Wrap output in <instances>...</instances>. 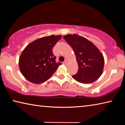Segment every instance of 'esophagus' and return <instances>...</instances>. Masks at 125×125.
<instances>
[{
	"label": "esophagus",
	"mask_w": 125,
	"mask_h": 125,
	"mask_svg": "<svg viewBox=\"0 0 125 125\" xmlns=\"http://www.w3.org/2000/svg\"><path fill=\"white\" fill-rule=\"evenodd\" d=\"M64 63L65 64H69V61H68V60H67V59H65V60Z\"/></svg>",
	"instance_id": "1"
}]
</instances>
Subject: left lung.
Masks as SVG:
<instances>
[{
	"label": "left lung",
	"mask_w": 125,
	"mask_h": 125,
	"mask_svg": "<svg viewBox=\"0 0 125 125\" xmlns=\"http://www.w3.org/2000/svg\"><path fill=\"white\" fill-rule=\"evenodd\" d=\"M63 38L73 48L78 62V72L72 75L73 79L83 84L92 83L98 79L105 64L99 48L87 39L75 33L64 35Z\"/></svg>",
	"instance_id": "left-lung-1"
}]
</instances>
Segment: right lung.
Instances as JSON below:
<instances>
[{
  "instance_id": "add662e5",
  "label": "right lung",
  "mask_w": 125,
  "mask_h": 125,
  "mask_svg": "<svg viewBox=\"0 0 125 125\" xmlns=\"http://www.w3.org/2000/svg\"><path fill=\"white\" fill-rule=\"evenodd\" d=\"M62 36L52 35L29 43L21 54L19 65L23 76L29 82L40 84L46 82L61 65L56 63L52 48Z\"/></svg>"
}]
</instances>
